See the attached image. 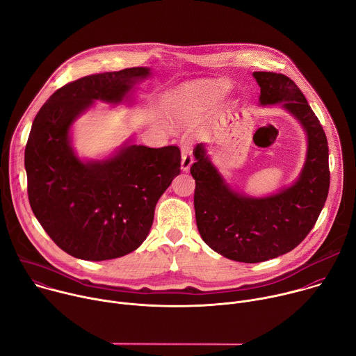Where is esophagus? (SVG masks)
<instances>
[{"label":"esophagus","mask_w":356,"mask_h":356,"mask_svg":"<svg viewBox=\"0 0 356 356\" xmlns=\"http://www.w3.org/2000/svg\"><path fill=\"white\" fill-rule=\"evenodd\" d=\"M193 162H194V158L191 154V149L188 145L184 143L181 146V170L187 172L190 169V166L193 165Z\"/></svg>","instance_id":"esophagus-1"}]
</instances>
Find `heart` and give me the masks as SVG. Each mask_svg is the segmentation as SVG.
<instances>
[{
    "mask_svg": "<svg viewBox=\"0 0 356 356\" xmlns=\"http://www.w3.org/2000/svg\"><path fill=\"white\" fill-rule=\"evenodd\" d=\"M214 106V97L210 92H190L181 101V118L197 121Z\"/></svg>",
    "mask_w": 356,
    "mask_h": 356,
    "instance_id": "heart-1",
    "label": "heart"
}]
</instances>
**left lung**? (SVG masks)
Here are the masks:
<instances>
[{"mask_svg": "<svg viewBox=\"0 0 356 356\" xmlns=\"http://www.w3.org/2000/svg\"><path fill=\"white\" fill-rule=\"evenodd\" d=\"M259 104H280L307 136L306 162L293 184L265 197L234 190L198 143L190 172L195 180L194 210L198 232L220 255L243 264L277 258L294 249L314 227L328 195L330 168L325 132L300 88L284 74L253 72Z\"/></svg>", "mask_w": 356, "mask_h": 356, "instance_id": "1", "label": "left lung"}]
</instances>
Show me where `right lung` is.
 Returning a JSON list of instances; mask_svg holds the SVG:
<instances>
[{
	"label": "right lung",
	"instance_id": "add662e5",
	"mask_svg": "<svg viewBox=\"0 0 356 356\" xmlns=\"http://www.w3.org/2000/svg\"><path fill=\"white\" fill-rule=\"evenodd\" d=\"M149 67L91 74L55 91L36 114L25 147L31 209L52 241L84 261H108L138 249L154 224L161 195L180 173L177 146L124 142L106 159L83 161L72 125L94 101L132 99Z\"/></svg>",
	"mask_w": 356,
	"mask_h": 356
}]
</instances>
